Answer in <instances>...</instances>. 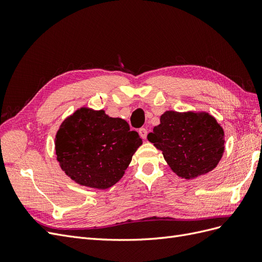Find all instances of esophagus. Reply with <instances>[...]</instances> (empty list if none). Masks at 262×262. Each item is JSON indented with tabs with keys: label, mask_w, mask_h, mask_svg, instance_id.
Segmentation results:
<instances>
[{
	"label": "esophagus",
	"mask_w": 262,
	"mask_h": 262,
	"mask_svg": "<svg viewBox=\"0 0 262 262\" xmlns=\"http://www.w3.org/2000/svg\"><path fill=\"white\" fill-rule=\"evenodd\" d=\"M139 133H140V136H141V138H142V139H146V136H147V130H146L145 128H141V129L139 130Z\"/></svg>",
	"instance_id": "34e87169"
}]
</instances>
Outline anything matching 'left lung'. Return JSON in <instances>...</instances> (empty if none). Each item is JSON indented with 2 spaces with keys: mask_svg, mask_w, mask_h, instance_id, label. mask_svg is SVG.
<instances>
[{
  "mask_svg": "<svg viewBox=\"0 0 262 262\" xmlns=\"http://www.w3.org/2000/svg\"><path fill=\"white\" fill-rule=\"evenodd\" d=\"M147 140L162 150L177 176L193 179L216 167L224 153L225 133L216 119L205 112L167 110Z\"/></svg>",
  "mask_w": 262,
  "mask_h": 262,
  "instance_id": "1",
  "label": "left lung"
}]
</instances>
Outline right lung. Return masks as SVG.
<instances>
[{"mask_svg":"<svg viewBox=\"0 0 262 262\" xmlns=\"http://www.w3.org/2000/svg\"><path fill=\"white\" fill-rule=\"evenodd\" d=\"M142 145L137 131L105 110L81 107L67 117L55 134L54 148L61 169L76 184L105 190L122 178Z\"/></svg>","mask_w":262,"mask_h":262,"instance_id":"right-lung-1","label":"right lung"}]
</instances>
